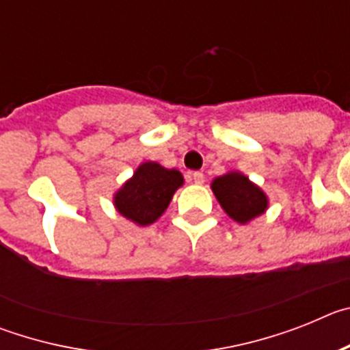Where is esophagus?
I'll return each mask as SVG.
<instances>
[{
  "label": "esophagus",
  "mask_w": 350,
  "mask_h": 350,
  "mask_svg": "<svg viewBox=\"0 0 350 350\" xmlns=\"http://www.w3.org/2000/svg\"><path fill=\"white\" fill-rule=\"evenodd\" d=\"M191 180H193L194 184H203V182H205V175H203L202 172H193L191 173Z\"/></svg>",
  "instance_id": "obj_1"
}]
</instances>
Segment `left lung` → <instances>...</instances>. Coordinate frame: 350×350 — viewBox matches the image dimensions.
<instances>
[{
	"mask_svg": "<svg viewBox=\"0 0 350 350\" xmlns=\"http://www.w3.org/2000/svg\"><path fill=\"white\" fill-rule=\"evenodd\" d=\"M212 191L233 221L245 224L268 208L267 194L243 173L230 172L212 182Z\"/></svg>",
	"mask_w": 350,
	"mask_h": 350,
	"instance_id": "left-lung-1",
	"label": "left lung"
}]
</instances>
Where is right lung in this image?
Here are the masks:
<instances>
[{"label":"right lung","mask_w":350,"mask_h":350,"mask_svg":"<svg viewBox=\"0 0 350 350\" xmlns=\"http://www.w3.org/2000/svg\"><path fill=\"white\" fill-rule=\"evenodd\" d=\"M184 184L178 170H168L154 161L142 163L113 196V205L120 215L138 226L156 222L168 208L173 193Z\"/></svg>","instance_id":"right-lung-1"}]
</instances>
